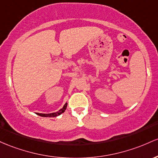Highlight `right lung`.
Instances as JSON below:
<instances>
[{"label":"right lung","instance_id":"right-lung-1","mask_svg":"<svg viewBox=\"0 0 158 158\" xmlns=\"http://www.w3.org/2000/svg\"><path fill=\"white\" fill-rule=\"evenodd\" d=\"M67 107V103H65V105L63 106V107L62 109H60L59 111L56 113H48V114H45V113H37L36 114L39 115L40 116H44V117H56V116H59V115L62 114L63 113H64V111L65 110Z\"/></svg>","mask_w":158,"mask_h":158}]
</instances>
